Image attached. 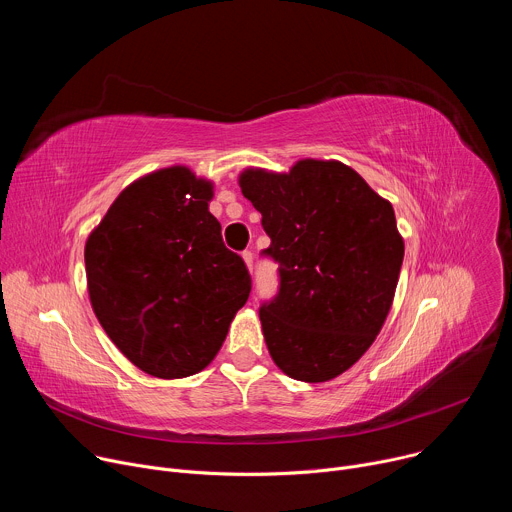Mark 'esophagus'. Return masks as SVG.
Wrapping results in <instances>:
<instances>
[{
  "mask_svg": "<svg viewBox=\"0 0 512 512\" xmlns=\"http://www.w3.org/2000/svg\"><path fill=\"white\" fill-rule=\"evenodd\" d=\"M243 261H245L247 269L253 271V253H251V251H245V253H243Z\"/></svg>",
  "mask_w": 512,
  "mask_h": 512,
  "instance_id": "esophagus-1",
  "label": "esophagus"
}]
</instances>
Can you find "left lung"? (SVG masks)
I'll list each match as a JSON object with an SVG mask.
<instances>
[{
	"instance_id": "1",
	"label": "left lung",
	"mask_w": 512,
	"mask_h": 512,
	"mask_svg": "<svg viewBox=\"0 0 512 512\" xmlns=\"http://www.w3.org/2000/svg\"><path fill=\"white\" fill-rule=\"evenodd\" d=\"M239 186L279 263V294L259 310L273 362L304 383L342 375L395 298L405 245L391 202L336 160H300L283 174L247 168Z\"/></svg>"
}]
</instances>
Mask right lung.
Returning <instances> with one entry per match:
<instances>
[{
    "label": "right lung",
    "instance_id": "1",
    "mask_svg": "<svg viewBox=\"0 0 512 512\" xmlns=\"http://www.w3.org/2000/svg\"><path fill=\"white\" fill-rule=\"evenodd\" d=\"M212 182L170 166L131 182L85 245L93 312L137 369L200 373L221 350L251 277L210 214Z\"/></svg>",
    "mask_w": 512,
    "mask_h": 512
}]
</instances>
